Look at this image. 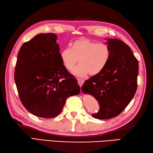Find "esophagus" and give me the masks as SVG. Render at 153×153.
<instances>
[{"instance_id": "34e87169", "label": "esophagus", "mask_w": 153, "mask_h": 153, "mask_svg": "<svg viewBox=\"0 0 153 153\" xmlns=\"http://www.w3.org/2000/svg\"><path fill=\"white\" fill-rule=\"evenodd\" d=\"M77 82H78L79 85L82 87L84 83V79H81V78H77Z\"/></svg>"}]
</instances>
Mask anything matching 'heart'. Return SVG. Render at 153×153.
Wrapping results in <instances>:
<instances>
[{"label":"heart","instance_id":"1","mask_svg":"<svg viewBox=\"0 0 153 153\" xmlns=\"http://www.w3.org/2000/svg\"><path fill=\"white\" fill-rule=\"evenodd\" d=\"M60 56L64 66L69 71L74 70L79 60L80 65L73 71L76 76L84 77L88 74L96 76L108 63L111 51L106 43H97L89 39L82 38L74 41L71 48H64Z\"/></svg>","mask_w":153,"mask_h":153}]
</instances>
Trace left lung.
<instances>
[{
	"label": "left lung",
	"mask_w": 153,
	"mask_h": 153,
	"mask_svg": "<svg viewBox=\"0 0 153 153\" xmlns=\"http://www.w3.org/2000/svg\"><path fill=\"white\" fill-rule=\"evenodd\" d=\"M111 56L101 72L86 80L83 93L98 100L99 112L94 118L110 119L119 115L131 102L137 87L138 60L128 45L116 39H108Z\"/></svg>",
	"instance_id": "left-lung-1"
}]
</instances>
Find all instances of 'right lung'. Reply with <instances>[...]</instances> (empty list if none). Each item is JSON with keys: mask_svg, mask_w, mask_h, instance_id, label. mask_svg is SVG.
Masks as SVG:
<instances>
[{"mask_svg": "<svg viewBox=\"0 0 153 153\" xmlns=\"http://www.w3.org/2000/svg\"><path fill=\"white\" fill-rule=\"evenodd\" d=\"M54 33H41L22 45L14 79L22 105L32 114L52 118L62 110L80 87L62 62Z\"/></svg>", "mask_w": 153, "mask_h": 153, "instance_id": "add662e5", "label": "right lung"}]
</instances>
